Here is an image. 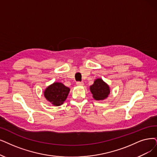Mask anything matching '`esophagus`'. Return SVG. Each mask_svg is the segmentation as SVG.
Instances as JSON below:
<instances>
[{
	"instance_id": "esophagus-1",
	"label": "esophagus",
	"mask_w": 157,
	"mask_h": 157,
	"mask_svg": "<svg viewBox=\"0 0 157 157\" xmlns=\"http://www.w3.org/2000/svg\"><path fill=\"white\" fill-rule=\"evenodd\" d=\"M76 84L78 86H84V82H77Z\"/></svg>"
}]
</instances>
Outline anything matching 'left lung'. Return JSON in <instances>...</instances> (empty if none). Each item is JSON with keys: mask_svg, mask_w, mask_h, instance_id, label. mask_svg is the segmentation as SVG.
<instances>
[{"mask_svg": "<svg viewBox=\"0 0 157 157\" xmlns=\"http://www.w3.org/2000/svg\"><path fill=\"white\" fill-rule=\"evenodd\" d=\"M93 98L96 100H104L110 94V87L102 78H97L93 85L90 87Z\"/></svg>", "mask_w": 157, "mask_h": 157, "instance_id": "1", "label": "left lung"}]
</instances>
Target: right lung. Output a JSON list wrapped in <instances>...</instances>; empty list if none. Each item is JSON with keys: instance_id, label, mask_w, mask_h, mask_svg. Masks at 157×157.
Here are the masks:
<instances>
[{"instance_id": "add662e5", "label": "right lung", "mask_w": 157, "mask_h": 157, "mask_svg": "<svg viewBox=\"0 0 157 157\" xmlns=\"http://www.w3.org/2000/svg\"><path fill=\"white\" fill-rule=\"evenodd\" d=\"M70 89L61 82H56L48 86L44 91L46 99L55 106H59L66 100Z\"/></svg>"}]
</instances>
